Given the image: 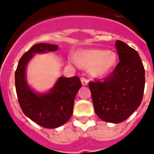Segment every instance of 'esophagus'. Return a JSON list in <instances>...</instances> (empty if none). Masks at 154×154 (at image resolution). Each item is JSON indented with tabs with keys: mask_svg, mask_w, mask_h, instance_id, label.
I'll use <instances>...</instances> for the list:
<instances>
[{
	"mask_svg": "<svg viewBox=\"0 0 154 154\" xmlns=\"http://www.w3.org/2000/svg\"><path fill=\"white\" fill-rule=\"evenodd\" d=\"M81 82H82V85H88V83H89V81H88V80H87L85 78H84V77H82Z\"/></svg>",
	"mask_w": 154,
	"mask_h": 154,
	"instance_id": "34e87169",
	"label": "esophagus"
}]
</instances>
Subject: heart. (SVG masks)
I'll list each match as a JSON object with an SVG mask.
<instances>
[{
	"label": "heart",
	"instance_id": "heart-1",
	"mask_svg": "<svg viewBox=\"0 0 154 154\" xmlns=\"http://www.w3.org/2000/svg\"><path fill=\"white\" fill-rule=\"evenodd\" d=\"M69 60L82 67L91 69L94 76L103 77L113 70L117 63V55L113 51L106 50H82L77 53L75 58L70 57Z\"/></svg>",
	"mask_w": 154,
	"mask_h": 154
}]
</instances>
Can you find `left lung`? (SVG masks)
<instances>
[{
    "label": "left lung",
    "mask_w": 154,
    "mask_h": 154,
    "mask_svg": "<svg viewBox=\"0 0 154 154\" xmlns=\"http://www.w3.org/2000/svg\"><path fill=\"white\" fill-rule=\"evenodd\" d=\"M116 48L119 62L103 80L89 82L94 110L102 120L119 123L140 105L145 86V70L138 52L122 41Z\"/></svg>",
    "instance_id": "left-lung-1"
}]
</instances>
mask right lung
<instances>
[{
	"label": "right lung",
	"instance_id": "right-lung-1",
	"mask_svg": "<svg viewBox=\"0 0 154 154\" xmlns=\"http://www.w3.org/2000/svg\"><path fill=\"white\" fill-rule=\"evenodd\" d=\"M57 49V45H35L20 58L15 72L16 92L23 112L39 126L50 129L62 126L71 118L75 97L82 87L81 81L78 76L59 77L49 92L37 93L27 82L26 67L35 54Z\"/></svg>",
	"mask_w": 154,
	"mask_h": 154
}]
</instances>
